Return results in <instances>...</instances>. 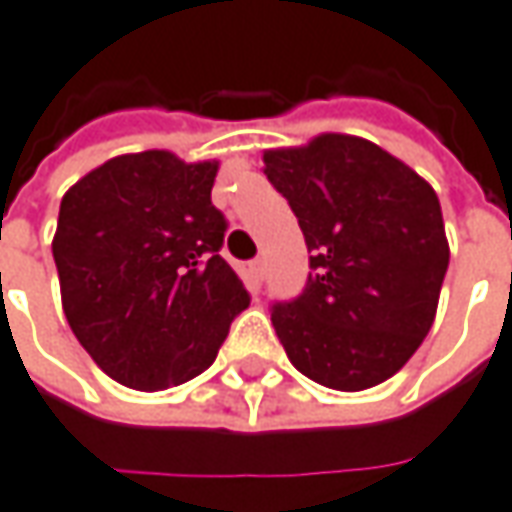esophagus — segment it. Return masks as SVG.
Segmentation results:
<instances>
[{
    "label": "esophagus",
    "mask_w": 512,
    "mask_h": 512,
    "mask_svg": "<svg viewBox=\"0 0 512 512\" xmlns=\"http://www.w3.org/2000/svg\"><path fill=\"white\" fill-rule=\"evenodd\" d=\"M250 270H253V276H256V282H265V270H267L265 256H259V259H253V262H250Z\"/></svg>",
    "instance_id": "esophagus-1"
}]
</instances>
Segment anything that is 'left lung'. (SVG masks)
<instances>
[{
	"label": "left lung",
	"instance_id": "obj_1",
	"mask_svg": "<svg viewBox=\"0 0 512 512\" xmlns=\"http://www.w3.org/2000/svg\"><path fill=\"white\" fill-rule=\"evenodd\" d=\"M305 233V290L270 307L287 359L333 390L390 379L433 325L450 247L436 190L379 145L325 133L265 150Z\"/></svg>",
	"mask_w": 512,
	"mask_h": 512
}]
</instances>
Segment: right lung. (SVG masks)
<instances>
[{"mask_svg": "<svg viewBox=\"0 0 512 512\" xmlns=\"http://www.w3.org/2000/svg\"><path fill=\"white\" fill-rule=\"evenodd\" d=\"M216 162L128 153L62 196L53 262L79 344L110 379L165 390L207 370L250 293L222 259Z\"/></svg>", "mask_w": 512, "mask_h": 512, "instance_id": "1", "label": "right lung"}]
</instances>
